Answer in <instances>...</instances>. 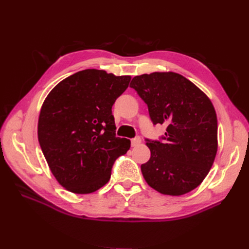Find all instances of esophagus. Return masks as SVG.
<instances>
[{"instance_id": "34e87169", "label": "esophagus", "mask_w": 249, "mask_h": 249, "mask_svg": "<svg viewBox=\"0 0 249 249\" xmlns=\"http://www.w3.org/2000/svg\"><path fill=\"white\" fill-rule=\"evenodd\" d=\"M131 143H132V146H133V147L137 146V145H139L140 143H141V138H140V137H136V138H134V139H132Z\"/></svg>"}]
</instances>
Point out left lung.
Returning <instances> with one entry per match:
<instances>
[{
	"label": "left lung",
	"instance_id": "obj_1",
	"mask_svg": "<svg viewBox=\"0 0 249 249\" xmlns=\"http://www.w3.org/2000/svg\"><path fill=\"white\" fill-rule=\"evenodd\" d=\"M130 87L147 105L154 124H166L163 141L146 139L149 160L141 165L146 183L162 194L192 191L214 163L217 116L212 102L182 74L165 71L134 77Z\"/></svg>",
	"mask_w": 249,
	"mask_h": 249
}]
</instances>
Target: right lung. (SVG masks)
Wrapping results in <instances>:
<instances>
[{
  "label": "right lung",
  "mask_w": 249,
  "mask_h": 249,
  "mask_svg": "<svg viewBox=\"0 0 249 249\" xmlns=\"http://www.w3.org/2000/svg\"><path fill=\"white\" fill-rule=\"evenodd\" d=\"M131 76L84 70L62 80L44 100L38 141L49 167L66 190L88 194L106 185L113 163L131 141L115 136L112 106Z\"/></svg>",
  "instance_id": "add662e5"
}]
</instances>
